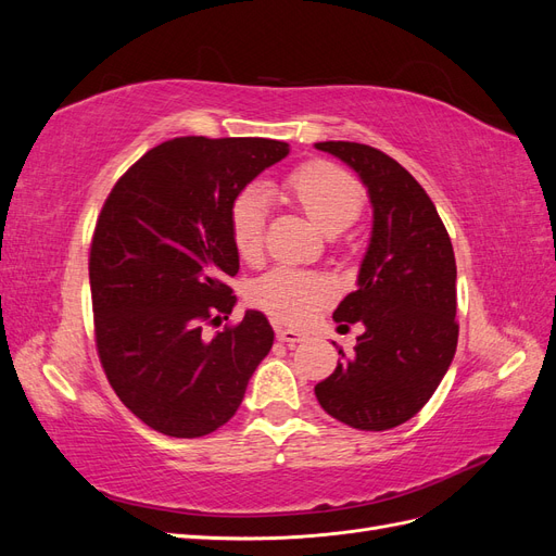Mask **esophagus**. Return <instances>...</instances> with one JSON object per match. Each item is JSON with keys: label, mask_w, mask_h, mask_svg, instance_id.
Masks as SVG:
<instances>
[{"label": "esophagus", "mask_w": 556, "mask_h": 556, "mask_svg": "<svg viewBox=\"0 0 556 556\" xmlns=\"http://www.w3.org/2000/svg\"><path fill=\"white\" fill-rule=\"evenodd\" d=\"M276 336L280 343H288V345H296V343H304L308 341V336L304 331H296V329H276Z\"/></svg>", "instance_id": "obj_1"}]
</instances>
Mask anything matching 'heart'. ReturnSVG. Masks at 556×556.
<instances>
[{"mask_svg":"<svg viewBox=\"0 0 556 556\" xmlns=\"http://www.w3.org/2000/svg\"><path fill=\"white\" fill-rule=\"evenodd\" d=\"M288 190L308 220L325 233H339L357 220L364 194L355 178L333 164H308L290 180ZM266 204L260 190H245L237 197L229 213L233 248L245 262H255L264 243ZM329 299V285L296 268H274L252 282L250 301L257 308L290 325H304Z\"/></svg>","mask_w":556,"mask_h":556,"instance_id":"heart-1","label":"heart"}]
</instances>
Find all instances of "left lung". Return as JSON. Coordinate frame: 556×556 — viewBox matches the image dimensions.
Here are the masks:
<instances>
[{"label":"left lung","mask_w":556,"mask_h":556,"mask_svg":"<svg viewBox=\"0 0 556 556\" xmlns=\"http://www.w3.org/2000/svg\"><path fill=\"white\" fill-rule=\"evenodd\" d=\"M315 148L359 176L374 211L357 290L333 311L336 323H362L364 333L352 357L339 348L343 362L315 396L339 422L384 431L419 413L457 350L454 250L433 201L396 160L350 141Z\"/></svg>","instance_id":"8db88e82"}]
</instances>
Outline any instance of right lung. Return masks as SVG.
<instances>
[{
    "label": "right lung",
    "mask_w": 556,
    "mask_h": 556,
    "mask_svg": "<svg viewBox=\"0 0 556 556\" xmlns=\"http://www.w3.org/2000/svg\"><path fill=\"white\" fill-rule=\"evenodd\" d=\"M288 155L285 141L180 137L148 150L111 190L90 248L97 350L115 394L150 429L199 439L223 427L271 350L260 311L213 339L201 327L237 306L233 201Z\"/></svg>",
    "instance_id": "right-lung-1"
}]
</instances>
